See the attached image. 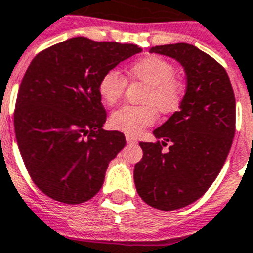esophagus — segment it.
<instances>
[{
	"label": "esophagus",
	"instance_id": "esophagus-1",
	"mask_svg": "<svg viewBox=\"0 0 253 253\" xmlns=\"http://www.w3.org/2000/svg\"><path fill=\"white\" fill-rule=\"evenodd\" d=\"M126 140H127V143H136L138 140L135 139L134 136H131V135H126Z\"/></svg>",
	"mask_w": 253,
	"mask_h": 253
}]
</instances>
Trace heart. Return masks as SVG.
I'll return each mask as SVG.
<instances>
[{
	"label": "heart",
	"instance_id": "1",
	"mask_svg": "<svg viewBox=\"0 0 253 253\" xmlns=\"http://www.w3.org/2000/svg\"><path fill=\"white\" fill-rule=\"evenodd\" d=\"M132 81H139L147 86L142 103L143 106H123L110 115V126L126 134L136 135L151 126L158 118L157 109L163 114H171L180 107L186 86L176 77L173 63L162 57H144L127 69ZM126 80L117 70L102 75L98 91L103 103L117 105L122 99Z\"/></svg>",
	"mask_w": 253,
	"mask_h": 253
}]
</instances>
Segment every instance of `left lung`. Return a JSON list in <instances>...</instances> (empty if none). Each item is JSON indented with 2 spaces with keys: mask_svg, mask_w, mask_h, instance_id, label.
Masks as SVG:
<instances>
[{
  "mask_svg": "<svg viewBox=\"0 0 253 253\" xmlns=\"http://www.w3.org/2000/svg\"><path fill=\"white\" fill-rule=\"evenodd\" d=\"M150 51L176 59L187 88L179 111L154 130L163 140L139 143L143 158L135 165L134 182L148 206L172 211L202 198L223 169L235 136L236 102L224 67L195 46L173 43ZM167 141L171 146L165 153Z\"/></svg>",
  "mask_w": 253,
  "mask_h": 253,
  "instance_id": "1",
  "label": "left lung"
}]
</instances>
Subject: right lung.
<instances>
[{
	"mask_svg": "<svg viewBox=\"0 0 253 253\" xmlns=\"http://www.w3.org/2000/svg\"><path fill=\"white\" fill-rule=\"evenodd\" d=\"M140 51L131 43L74 37L37 54L29 65L15 102L14 131L25 167L45 195L80 204L101 190L126 138L102 128L106 110L98 84Z\"/></svg>",
	"mask_w": 253,
	"mask_h": 253,
	"instance_id": "1",
	"label": "right lung"
}]
</instances>
